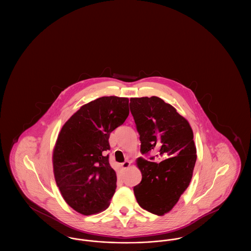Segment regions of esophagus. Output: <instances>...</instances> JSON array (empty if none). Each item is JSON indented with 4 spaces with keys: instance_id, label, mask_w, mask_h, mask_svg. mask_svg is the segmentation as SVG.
I'll return each instance as SVG.
<instances>
[{
    "instance_id": "1",
    "label": "esophagus",
    "mask_w": 251,
    "mask_h": 251,
    "mask_svg": "<svg viewBox=\"0 0 251 251\" xmlns=\"http://www.w3.org/2000/svg\"><path fill=\"white\" fill-rule=\"evenodd\" d=\"M130 165H131V162L125 161L124 163H122V164L120 165V167H122L123 169H126V168H128V167H130Z\"/></svg>"
}]
</instances>
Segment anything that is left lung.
Wrapping results in <instances>:
<instances>
[{
    "mask_svg": "<svg viewBox=\"0 0 251 251\" xmlns=\"http://www.w3.org/2000/svg\"><path fill=\"white\" fill-rule=\"evenodd\" d=\"M130 109L140 135L142 154L155 152L150 161L138 158L142 180L133 187L140 207L157 215L172 210L189 186L197 149L189 122L158 97L131 98Z\"/></svg>",
    "mask_w": 251,
    "mask_h": 251,
    "instance_id": "8db88e82",
    "label": "left lung"
}]
</instances>
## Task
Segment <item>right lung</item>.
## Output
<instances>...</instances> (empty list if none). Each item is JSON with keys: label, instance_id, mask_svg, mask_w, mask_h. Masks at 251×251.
Returning a JSON list of instances; mask_svg holds the SVG:
<instances>
[{"label": "right lung", "instance_id": "right-lung-1", "mask_svg": "<svg viewBox=\"0 0 251 251\" xmlns=\"http://www.w3.org/2000/svg\"><path fill=\"white\" fill-rule=\"evenodd\" d=\"M129 116V99L101 97L83 105L60 131L52 153L53 174L65 201L84 215L104 211L117 188L109 164L110 133Z\"/></svg>", "mask_w": 251, "mask_h": 251}]
</instances>
